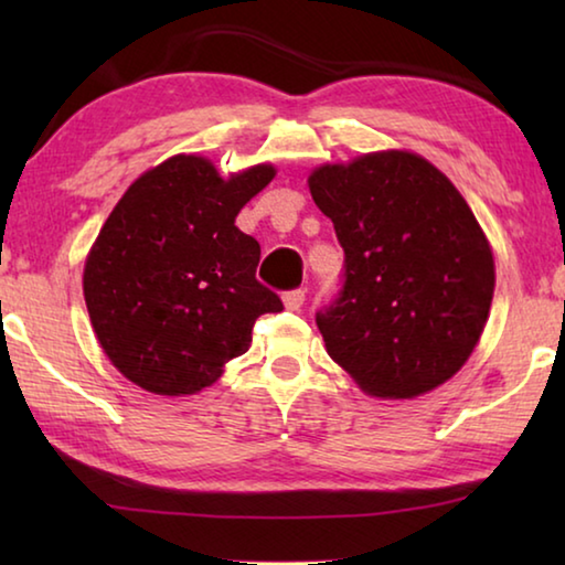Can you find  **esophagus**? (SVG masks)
I'll return each mask as SVG.
<instances>
[{
	"label": "esophagus",
	"instance_id": "obj_1",
	"mask_svg": "<svg viewBox=\"0 0 565 565\" xmlns=\"http://www.w3.org/2000/svg\"><path fill=\"white\" fill-rule=\"evenodd\" d=\"M303 299H306V291L303 289H294V291H286L281 301H284V306L289 311H299L301 306H303Z\"/></svg>",
	"mask_w": 565,
	"mask_h": 565
}]
</instances>
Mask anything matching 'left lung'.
<instances>
[{
    "label": "left lung",
    "mask_w": 565,
    "mask_h": 565,
    "mask_svg": "<svg viewBox=\"0 0 565 565\" xmlns=\"http://www.w3.org/2000/svg\"><path fill=\"white\" fill-rule=\"evenodd\" d=\"M313 202L347 254L339 299L317 313L329 356L374 398L446 384L489 321V238L451 179L408 149H384L309 174Z\"/></svg>",
    "instance_id": "8db88e82"
}]
</instances>
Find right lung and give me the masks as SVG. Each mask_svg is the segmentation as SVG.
<instances>
[{
    "label": "right lung",
    "mask_w": 565,
    "mask_h": 565,
    "mask_svg": "<svg viewBox=\"0 0 565 565\" xmlns=\"http://www.w3.org/2000/svg\"><path fill=\"white\" fill-rule=\"evenodd\" d=\"M274 177L269 161L222 177L212 159L174 154L124 191L82 276L92 329L124 379L199 394L248 351L254 321L281 311L256 281L259 242L236 226Z\"/></svg>",
    "instance_id": "right-lung-1"
}]
</instances>
